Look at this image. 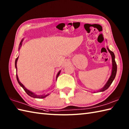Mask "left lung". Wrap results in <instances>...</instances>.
Masks as SVG:
<instances>
[{
  "label": "left lung",
  "mask_w": 129,
  "mask_h": 129,
  "mask_svg": "<svg viewBox=\"0 0 129 129\" xmlns=\"http://www.w3.org/2000/svg\"><path fill=\"white\" fill-rule=\"evenodd\" d=\"M107 49H108L109 53H110L111 56V59H112V70H111V75L109 78V80H108V81L106 82V83L105 84V85L103 87H102L101 89L99 90L98 91H97V92H103L105 90H106V89H108L109 86H110V85L111 84V83H113V80H114L116 76V72H117V65L115 60V55L114 53H113V51H111L110 49H109L108 46H107Z\"/></svg>",
  "instance_id": "1"
}]
</instances>
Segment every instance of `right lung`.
Segmentation results:
<instances>
[{
  "instance_id": "obj_1",
  "label": "right lung",
  "mask_w": 129,
  "mask_h": 129,
  "mask_svg": "<svg viewBox=\"0 0 129 129\" xmlns=\"http://www.w3.org/2000/svg\"><path fill=\"white\" fill-rule=\"evenodd\" d=\"M23 40H24V39H23L22 40H21L20 43V44H19V49H18L19 51V50H20V48H21V45H22V42H23ZM18 57H19V56H18V57H17V58L16 59V60H15V68H16V79H17V81H18V82L19 84L20 85L23 87V89L24 90V91H25L26 92V94H28V95H29L30 96H31V97H32V98H38V99H43V98H44L47 96H48V95H49V94H43V95H37V94H35L34 92H32V91H30V90H29L28 89H27L26 88V87L24 86V85H23V84L21 83V82H20V81H19V80L18 76V75H17V66H16V64H17V61H18ZM60 72H61V70H60L59 72H58V73L57 74L56 76V80H57V77H58V76H59Z\"/></svg>"
}]
</instances>
